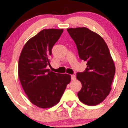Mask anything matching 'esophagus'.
<instances>
[{
	"mask_svg": "<svg viewBox=\"0 0 128 128\" xmlns=\"http://www.w3.org/2000/svg\"><path fill=\"white\" fill-rule=\"evenodd\" d=\"M71 78L72 80H75L76 79V76L74 75V74H72V75H71Z\"/></svg>",
	"mask_w": 128,
	"mask_h": 128,
	"instance_id": "1",
	"label": "esophagus"
}]
</instances>
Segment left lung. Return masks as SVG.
Segmentation results:
<instances>
[{
  "label": "left lung",
  "mask_w": 128,
  "mask_h": 128,
  "mask_svg": "<svg viewBox=\"0 0 128 128\" xmlns=\"http://www.w3.org/2000/svg\"><path fill=\"white\" fill-rule=\"evenodd\" d=\"M77 47L79 58L86 62L84 72L76 78L82 84L78 93L83 104L94 106L100 104L111 90L116 67L108 46L99 34L86 28L67 29Z\"/></svg>",
  "instance_id": "8db88e82"
}]
</instances>
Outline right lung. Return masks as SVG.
Returning <instances> with one entry per match:
<instances>
[{
    "instance_id": "obj_1",
    "label": "right lung",
    "mask_w": 128,
    "mask_h": 128,
    "mask_svg": "<svg viewBox=\"0 0 128 128\" xmlns=\"http://www.w3.org/2000/svg\"><path fill=\"white\" fill-rule=\"evenodd\" d=\"M63 29H43L30 38L23 48L18 60V74L30 102L42 108L55 106L60 101L71 76L51 72L52 49Z\"/></svg>"
}]
</instances>
